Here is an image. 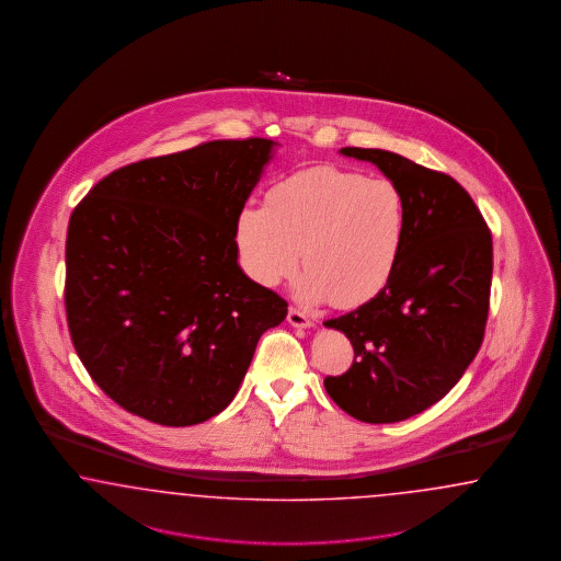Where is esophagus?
Segmentation results:
<instances>
[{
    "instance_id": "obj_1",
    "label": "esophagus",
    "mask_w": 561,
    "mask_h": 561,
    "mask_svg": "<svg viewBox=\"0 0 561 561\" xmlns=\"http://www.w3.org/2000/svg\"><path fill=\"white\" fill-rule=\"evenodd\" d=\"M288 323L291 324V327H298V329L312 327V321L306 317L305 312H300V310H296V308H289Z\"/></svg>"
}]
</instances>
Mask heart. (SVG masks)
Here are the masks:
<instances>
[{
	"label": "heart",
	"mask_w": 561,
	"mask_h": 561,
	"mask_svg": "<svg viewBox=\"0 0 561 561\" xmlns=\"http://www.w3.org/2000/svg\"><path fill=\"white\" fill-rule=\"evenodd\" d=\"M405 202L389 179L312 167L277 183L267 205L240 209L238 255L256 284L273 288L302 263L306 305L356 308L389 284L405 237Z\"/></svg>",
	"instance_id": "obj_1"
}]
</instances>
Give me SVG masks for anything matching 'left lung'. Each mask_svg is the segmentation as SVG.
Here are the masks:
<instances>
[{"mask_svg": "<svg viewBox=\"0 0 561 561\" xmlns=\"http://www.w3.org/2000/svg\"><path fill=\"white\" fill-rule=\"evenodd\" d=\"M376 164L405 202V237L389 284L324 321L354 345V364L324 389L366 424H392L438 403L477 356L490 310L492 232L471 195L399 153L341 148Z\"/></svg>", "mask_w": 561, "mask_h": 561, "instance_id": "1", "label": "left lung"}]
</instances>
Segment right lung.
Returning a JSON list of instances; mask_svg holds the SVG:
<instances>
[{
  "label": "right lung",
  "mask_w": 561,
  "mask_h": 561,
  "mask_svg": "<svg viewBox=\"0 0 561 561\" xmlns=\"http://www.w3.org/2000/svg\"><path fill=\"white\" fill-rule=\"evenodd\" d=\"M272 139H218L111 172L76 205L66 242L69 335L92 380L153 424L230 405L259 337L288 302L238 265L240 209Z\"/></svg>",
  "instance_id": "add662e5"
}]
</instances>
